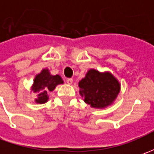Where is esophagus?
<instances>
[{"mask_svg": "<svg viewBox=\"0 0 154 154\" xmlns=\"http://www.w3.org/2000/svg\"><path fill=\"white\" fill-rule=\"evenodd\" d=\"M66 81H67V83H68V85H72L74 80H73V79H68V80H66Z\"/></svg>", "mask_w": 154, "mask_h": 154, "instance_id": "34e87169", "label": "esophagus"}]
</instances>
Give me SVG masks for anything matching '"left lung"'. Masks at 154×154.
Wrapping results in <instances>:
<instances>
[{
	"mask_svg": "<svg viewBox=\"0 0 154 154\" xmlns=\"http://www.w3.org/2000/svg\"><path fill=\"white\" fill-rule=\"evenodd\" d=\"M80 95L85 103L94 109H104L115 102L121 84L109 71L99 72L91 68L79 81Z\"/></svg>",
	"mask_w": 154,
	"mask_h": 154,
	"instance_id": "obj_1",
	"label": "left lung"
}]
</instances>
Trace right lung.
Listing matches in <instances>:
<instances>
[{
    "instance_id": "add662e5",
    "label": "right lung",
    "mask_w": 154,
    "mask_h": 154,
    "mask_svg": "<svg viewBox=\"0 0 154 154\" xmlns=\"http://www.w3.org/2000/svg\"><path fill=\"white\" fill-rule=\"evenodd\" d=\"M63 83L64 81L59 74H51L49 68L42 69V71L35 76L31 86V92L37 94L35 102L40 104L46 103L49 100V92L54 91L56 86Z\"/></svg>"
}]
</instances>
